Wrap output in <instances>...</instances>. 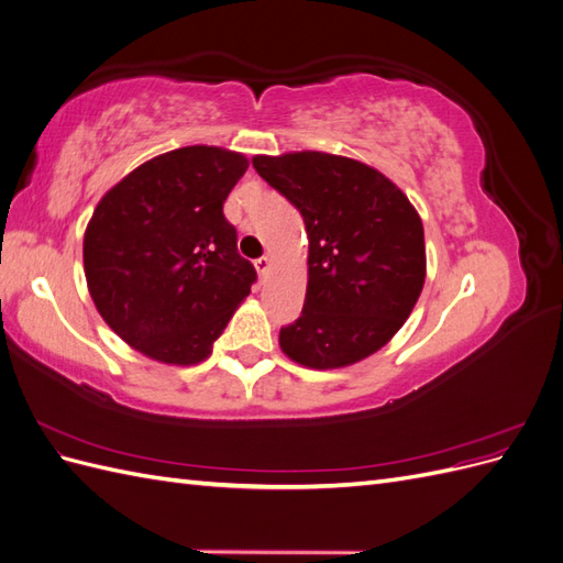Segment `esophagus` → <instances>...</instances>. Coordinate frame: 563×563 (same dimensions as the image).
I'll use <instances>...</instances> for the list:
<instances>
[{"instance_id":"obj_1","label":"esophagus","mask_w":563,"mask_h":563,"mask_svg":"<svg viewBox=\"0 0 563 563\" xmlns=\"http://www.w3.org/2000/svg\"><path fill=\"white\" fill-rule=\"evenodd\" d=\"M269 265H272V258H269V255H261V258L255 261V269H258L261 275H265V272L269 269Z\"/></svg>"}]
</instances>
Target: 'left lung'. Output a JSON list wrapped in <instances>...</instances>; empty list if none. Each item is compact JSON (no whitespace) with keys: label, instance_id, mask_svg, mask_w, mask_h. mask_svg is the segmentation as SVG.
<instances>
[{"label":"left lung","instance_id":"obj_1","mask_svg":"<svg viewBox=\"0 0 563 563\" xmlns=\"http://www.w3.org/2000/svg\"><path fill=\"white\" fill-rule=\"evenodd\" d=\"M253 168L305 220L308 294L279 331L288 360L343 368L387 345L424 284V232L413 203L373 166L327 152L255 155Z\"/></svg>","mask_w":563,"mask_h":563}]
</instances>
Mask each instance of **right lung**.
<instances>
[{
  "label": "right lung",
  "mask_w": 563,
  "mask_h": 563,
  "mask_svg": "<svg viewBox=\"0 0 563 563\" xmlns=\"http://www.w3.org/2000/svg\"><path fill=\"white\" fill-rule=\"evenodd\" d=\"M249 168L240 152L190 145L141 164L103 195L84 232V275L108 327L150 360H207L255 267L223 203Z\"/></svg>",
  "instance_id": "obj_1"
}]
</instances>
